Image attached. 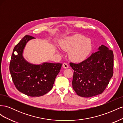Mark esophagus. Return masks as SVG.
I'll return each instance as SVG.
<instances>
[{
    "instance_id": "esophagus-1",
    "label": "esophagus",
    "mask_w": 123,
    "mask_h": 123,
    "mask_svg": "<svg viewBox=\"0 0 123 123\" xmlns=\"http://www.w3.org/2000/svg\"><path fill=\"white\" fill-rule=\"evenodd\" d=\"M62 67H63V68H64L65 69H67V68H69L68 65L67 64V63H66V62H64V64H62Z\"/></svg>"
}]
</instances>
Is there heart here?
Masks as SVG:
<instances>
[{"label":"heart","mask_w":123,"mask_h":123,"mask_svg":"<svg viewBox=\"0 0 123 123\" xmlns=\"http://www.w3.org/2000/svg\"><path fill=\"white\" fill-rule=\"evenodd\" d=\"M63 49L70 51V59L75 62H81L86 58L92 48L91 39L80 34L66 37L62 43Z\"/></svg>","instance_id":"b5f03b06"}]
</instances>
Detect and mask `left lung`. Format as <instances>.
Instances as JSON below:
<instances>
[{
	"mask_svg": "<svg viewBox=\"0 0 123 123\" xmlns=\"http://www.w3.org/2000/svg\"><path fill=\"white\" fill-rule=\"evenodd\" d=\"M74 70L72 87L81 97L90 98L102 93L113 74V53L104 45L82 62H70Z\"/></svg>",
	"mask_w": 123,
	"mask_h": 123,
	"instance_id": "1",
	"label": "left lung"
}]
</instances>
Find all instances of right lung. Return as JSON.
<instances>
[{"mask_svg":"<svg viewBox=\"0 0 123 123\" xmlns=\"http://www.w3.org/2000/svg\"><path fill=\"white\" fill-rule=\"evenodd\" d=\"M35 38L25 35L14 47L10 64V72L17 90L28 96L35 97L46 94L53 88L55 78L62 64L44 62L34 65L23 57V51L28 42ZM15 51L17 55L14 54Z\"/></svg>","mask_w":123,"mask_h":123,"instance_id":"right-lung-1","label":"right lung"}]
</instances>
